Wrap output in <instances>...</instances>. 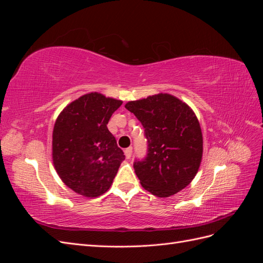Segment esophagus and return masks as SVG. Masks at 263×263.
Listing matches in <instances>:
<instances>
[{"instance_id":"obj_1","label":"esophagus","mask_w":263,"mask_h":263,"mask_svg":"<svg viewBox=\"0 0 263 263\" xmlns=\"http://www.w3.org/2000/svg\"><path fill=\"white\" fill-rule=\"evenodd\" d=\"M132 154H133V148L132 147H128L125 149V156L127 159H129L132 157Z\"/></svg>"}]
</instances>
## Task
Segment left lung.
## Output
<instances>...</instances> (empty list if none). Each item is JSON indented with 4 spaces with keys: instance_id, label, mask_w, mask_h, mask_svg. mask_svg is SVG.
I'll return each mask as SVG.
<instances>
[{
    "instance_id": "1",
    "label": "left lung",
    "mask_w": 263,
    "mask_h": 263,
    "mask_svg": "<svg viewBox=\"0 0 263 263\" xmlns=\"http://www.w3.org/2000/svg\"><path fill=\"white\" fill-rule=\"evenodd\" d=\"M125 107L145 128L147 155L134 162L142 187L156 196L168 197L187 186L203 155L201 126L193 110L163 93L128 102Z\"/></svg>"
}]
</instances>
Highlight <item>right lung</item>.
<instances>
[{
	"label": "right lung",
	"mask_w": 263,
	"mask_h": 263,
	"mask_svg": "<svg viewBox=\"0 0 263 263\" xmlns=\"http://www.w3.org/2000/svg\"><path fill=\"white\" fill-rule=\"evenodd\" d=\"M122 103L98 92L89 93L70 103L55 121L54 168L78 194L97 197L112 185L125 156L106 125Z\"/></svg>",
	"instance_id": "right-lung-1"
}]
</instances>
